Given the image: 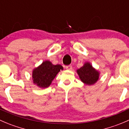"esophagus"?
Returning <instances> with one entry per match:
<instances>
[{"mask_svg":"<svg viewBox=\"0 0 129 129\" xmlns=\"http://www.w3.org/2000/svg\"><path fill=\"white\" fill-rule=\"evenodd\" d=\"M66 69L67 70H69V71H71V70H72V66H67L66 67Z\"/></svg>","mask_w":129,"mask_h":129,"instance_id":"1","label":"esophagus"}]
</instances>
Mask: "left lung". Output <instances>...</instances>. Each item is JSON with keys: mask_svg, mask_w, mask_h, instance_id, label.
<instances>
[{"mask_svg": "<svg viewBox=\"0 0 129 129\" xmlns=\"http://www.w3.org/2000/svg\"><path fill=\"white\" fill-rule=\"evenodd\" d=\"M81 81L86 85H93L98 81L100 72L94 68L89 62H85L82 67L77 70Z\"/></svg>", "mask_w": 129, "mask_h": 129, "instance_id": "left-lung-1", "label": "left lung"}]
</instances>
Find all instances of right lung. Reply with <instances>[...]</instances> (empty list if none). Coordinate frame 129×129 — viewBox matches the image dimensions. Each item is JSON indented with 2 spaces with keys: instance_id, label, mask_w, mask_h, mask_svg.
<instances>
[{
  "instance_id": "add662e5",
  "label": "right lung",
  "mask_w": 129,
  "mask_h": 129,
  "mask_svg": "<svg viewBox=\"0 0 129 129\" xmlns=\"http://www.w3.org/2000/svg\"><path fill=\"white\" fill-rule=\"evenodd\" d=\"M63 69L61 65H53L50 61H44L33 70L32 79L33 83L40 88L49 87L57 74Z\"/></svg>"
}]
</instances>
